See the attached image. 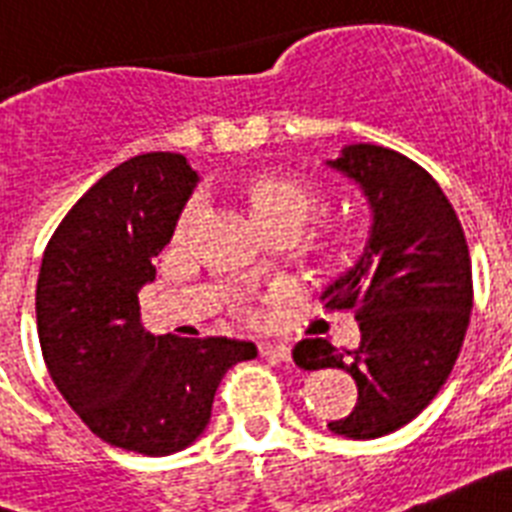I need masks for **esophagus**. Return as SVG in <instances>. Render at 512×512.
I'll return each mask as SVG.
<instances>
[{
    "mask_svg": "<svg viewBox=\"0 0 512 512\" xmlns=\"http://www.w3.org/2000/svg\"><path fill=\"white\" fill-rule=\"evenodd\" d=\"M260 355L268 357V360H276V363H286V360L292 357V347H289V344L263 342L260 344Z\"/></svg>",
    "mask_w": 512,
    "mask_h": 512,
    "instance_id": "34e87169",
    "label": "esophagus"
}]
</instances>
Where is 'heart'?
<instances>
[{
    "instance_id": "obj_1",
    "label": "heart",
    "mask_w": 512,
    "mask_h": 512,
    "mask_svg": "<svg viewBox=\"0 0 512 512\" xmlns=\"http://www.w3.org/2000/svg\"><path fill=\"white\" fill-rule=\"evenodd\" d=\"M202 205H205L202 194H194L186 202L184 213L178 218V234L189 231V226L197 220ZM318 207H321V199L315 197V191L297 184V181H268V184L257 186L255 191V213L263 226L276 223V220H299V223L307 226L315 218V213H318ZM236 310L242 315H249V318L257 315V310L252 307L249 299H239Z\"/></svg>"
}]
</instances>
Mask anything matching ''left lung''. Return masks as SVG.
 <instances>
[{"label": "left lung", "instance_id": "left-lung-1", "mask_svg": "<svg viewBox=\"0 0 512 512\" xmlns=\"http://www.w3.org/2000/svg\"><path fill=\"white\" fill-rule=\"evenodd\" d=\"M328 165L352 178L373 210L363 255L321 297L326 310L355 313L360 344L339 350L302 339L292 357L305 371L350 373L357 405L328 429L376 439L413 421L452 373L473 307L471 255L455 207L418 162L350 144Z\"/></svg>", "mask_w": 512, "mask_h": 512}]
</instances>
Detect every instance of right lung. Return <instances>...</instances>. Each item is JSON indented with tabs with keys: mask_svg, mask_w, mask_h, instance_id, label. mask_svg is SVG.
<instances>
[{
	"mask_svg": "<svg viewBox=\"0 0 512 512\" xmlns=\"http://www.w3.org/2000/svg\"><path fill=\"white\" fill-rule=\"evenodd\" d=\"M184 155L147 152L91 186L49 239L36 284L41 355L54 386L102 442L160 458L210 421L228 368L257 357L226 336H152L141 286L197 186Z\"/></svg>",
	"mask_w": 512,
	"mask_h": 512,
	"instance_id": "obj_1",
	"label": "right lung"
}]
</instances>
